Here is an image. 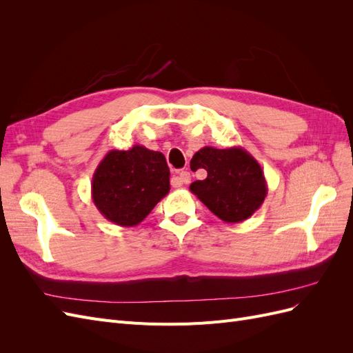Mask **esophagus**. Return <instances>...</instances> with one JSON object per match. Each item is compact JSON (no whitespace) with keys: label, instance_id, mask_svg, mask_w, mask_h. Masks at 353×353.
Masks as SVG:
<instances>
[{"label":"esophagus","instance_id":"obj_1","mask_svg":"<svg viewBox=\"0 0 353 353\" xmlns=\"http://www.w3.org/2000/svg\"><path fill=\"white\" fill-rule=\"evenodd\" d=\"M190 181H191V175H190L188 170H181V172H178L176 176L172 178V185L174 187H181L184 184H188Z\"/></svg>","mask_w":353,"mask_h":353}]
</instances>
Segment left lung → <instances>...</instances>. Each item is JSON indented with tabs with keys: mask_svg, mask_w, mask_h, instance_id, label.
Wrapping results in <instances>:
<instances>
[{
	"mask_svg": "<svg viewBox=\"0 0 353 353\" xmlns=\"http://www.w3.org/2000/svg\"><path fill=\"white\" fill-rule=\"evenodd\" d=\"M193 169H205L206 179L194 181L190 191L213 215L227 223L250 218L268 194L263 170L241 147H203L191 159Z\"/></svg>",
	"mask_w": 353,
	"mask_h": 353,
	"instance_id": "8db88e82",
	"label": "left lung"
}]
</instances>
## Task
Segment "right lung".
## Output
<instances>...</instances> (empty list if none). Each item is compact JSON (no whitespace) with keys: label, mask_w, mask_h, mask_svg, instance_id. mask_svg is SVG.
<instances>
[{"label":"right lung","mask_w":353,"mask_h":353,"mask_svg":"<svg viewBox=\"0 0 353 353\" xmlns=\"http://www.w3.org/2000/svg\"><path fill=\"white\" fill-rule=\"evenodd\" d=\"M169 175L160 152L140 144L130 150H110L92 175L91 197L105 219L134 227L169 193Z\"/></svg>","instance_id":"right-lung-1"}]
</instances>
